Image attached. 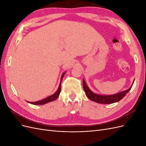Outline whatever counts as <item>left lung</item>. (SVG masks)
Returning <instances> with one entry per match:
<instances>
[{
	"mask_svg": "<svg viewBox=\"0 0 146 146\" xmlns=\"http://www.w3.org/2000/svg\"><path fill=\"white\" fill-rule=\"evenodd\" d=\"M83 87L86 96L92 101L95 102L99 103V104H110L114 102H117L121 100L123 97L126 95V94L129 92V91L131 90L132 86L125 91H122L121 92H119V93L113 94V95H107V96L97 94L94 93V92L91 91L90 88H88V86L86 85V84L84 80H83Z\"/></svg>",
	"mask_w": 146,
	"mask_h": 146,
	"instance_id": "obj_1",
	"label": "left lung"
}]
</instances>
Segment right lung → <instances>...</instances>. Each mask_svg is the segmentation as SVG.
Wrapping results in <instances>:
<instances>
[{
  "instance_id": "right-lung-1",
  "label": "right lung",
  "mask_w": 146,
  "mask_h": 146,
  "mask_svg": "<svg viewBox=\"0 0 146 146\" xmlns=\"http://www.w3.org/2000/svg\"><path fill=\"white\" fill-rule=\"evenodd\" d=\"M66 72H64L62 76H61V81H60V85H59V87L58 88V90H57V91L55 92V93L50 96H48L47 97V98L43 99V100H39V101H37V102H28L30 104H32L33 105H44V104H46L47 103H48V102H52L55 100V99H56L57 98H58V97L60 95V93L61 92V81H62V79L64 76Z\"/></svg>"
}]
</instances>
